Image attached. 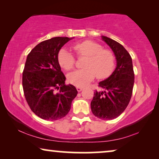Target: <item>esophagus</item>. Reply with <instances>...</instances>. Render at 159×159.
<instances>
[{
    "label": "esophagus",
    "instance_id": "34e87169",
    "mask_svg": "<svg viewBox=\"0 0 159 159\" xmlns=\"http://www.w3.org/2000/svg\"><path fill=\"white\" fill-rule=\"evenodd\" d=\"M83 90V88L82 87H77V90L78 92H80V91H82Z\"/></svg>",
    "mask_w": 159,
    "mask_h": 159
}]
</instances>
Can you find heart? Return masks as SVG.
Masks as SVG:
<instances>
[{
	"mask_svg": "<svg viewBox=\"0 0 159 159\" xmlns=\"http://www.w3.org/2000/svg\"><path fill=\"white\" fill-rule=\"evenodd\" d=\"M73 48L78 55L88 58L84 61V69H77L69 75L68 80L71 84L83 87L93 81L95 77L105 79L112 73L115 64L114 56L110 51L103 49L98 43L84 40L76 43ZM58 60L60 66L66 70H70L75 66V57L65 48L59 51Z\"/></svg>",
	"mask_w": 159,
	"mask_h": 159,
	"instance_id": "obj_1",
	"label": "heart"
}]
</instances>
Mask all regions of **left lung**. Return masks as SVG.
Segmentation results:
<instances>
[{
	"label": "left lung",
	"mask_w": 159,
	"mask_h": 159,
	"mask_svg": "<svg viewBox=\"0 0 159 159\" xmlns=\"http://www.w3.org/2000/svg\"><path fill=\"white\" fill-rule=\"evenodd\" d=\"M101 39L114 52L116 66L107 79L99 82L103 91H95L91 101L93 114L103 120H111L121 114L129 103L134 86L132 61L127 50L108 37Z\"/></svg>",
	"instance_id": "8db88e82"
}]
</instances>
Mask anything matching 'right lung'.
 <instances>
[{"label":"right lung","mask_w":159,"mask_h":159,"mask_svg":"<svg viewBox=\"0 0 159 159\" xmlns=\"http://www.w3.org/2000/svg\"><path fill=\"white\" fill-rule=\"evenodd\" d=\"M74 38L56 37L43 41L28 54L22 75L24 93L31 110L45 120L64 117L77 95L66 77L58 60L60 50Z\"/></svg>","instance_id":"add662e5"}]
</instances>
